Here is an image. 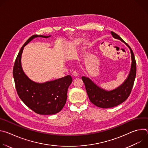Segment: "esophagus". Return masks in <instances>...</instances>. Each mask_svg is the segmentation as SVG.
<instances>
[{
	"label": "esophagus",
	"instance_id": "1",
	"mask_svg": "<svg viewBox=\"0 0 148 148\" xmlns=\"http://www.w3.org/2000/svg\"><path fill=\"white\" fill-rule=\"evenodd\" d=\"M72 75H73V76H74V77H77V76L78 75V73L77 72H76V71H74V72L72 73Z\"/></svg>",
	"mask_w": 148,
	"mask_h": 148
}]
</instances>
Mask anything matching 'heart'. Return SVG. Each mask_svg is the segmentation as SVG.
Returning <instances> with one entry per match:
<instances>
[{
  "label": "heart",
  "instance_id": "heart-1",
  "mask_svg": "<svg viewBox=\"0 0 148 148\" xmlns=\"http://www.w3.org/2000/svg\"><path fill=\"white\" fill-rule=\"evenodd\" d=\"M78 42H79V40H77V41H76V43H78Z\"/></svg>",
  "mask_w": 148,
  "mask_h": 148
}]
</instances>
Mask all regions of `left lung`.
<instances>
[{"mask_svg": "<svg viewBox=\"0 0 148 148\" xmlns=\"http://www.w3.org/2000/svg\"><path fill=\"white\" fill-rule=\"evenodd\" d=\"M112 36L121 40L130 48L131 53L132 64L130 74L125 81L116 89L111 91H105L94 84L89 78L82 77L89 99L97 107L102 108H108L116 107L127 99L132 91L136 73V63L134 54L130 46L126 43L115 33L111 32Z\"/></svg>", "mask_w": 148, "mask_h": 148, "instance_id": "obj_1", "label": "left lung"}]
</instances>
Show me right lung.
I'll return each instance as SVG.
<instances>
[{
	"instance_id": "add662e5",
	"label": "right lung",
	"mask_w": 148,
	"mask_h": 148,
	"mask_svg": "<svg viewBox=\"0 0 148 148\" xmlns=\"http://www.w3.org/2000/svg\"><path fill=\"white\" fill-rule=\"evenodd\" d=\"M49 36L33 35L21 48L16 58L13 75L17 93L27 106L40 115H53L59 112L66 104L67 90L73 79L67 75L54 81L40 84L30 79L24 73L21 66V57L25 46L34 38Z\"/></svg>"
}]
</instances>
